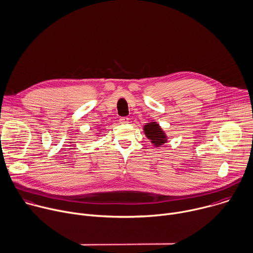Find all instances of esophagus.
<instances>
[{"label":"esophagus","instance_id":"1","mask_svg":"<svg viewBox=\"0 0 253 253\" xmlns=\"http://www.w3.org/2000/svg\"><path fill=\"white\" fill-rule=\"evenodd\" d=\"M128 118H126V117H123V118H121L120 119V124H122V125H126V124H128Z\"/></svg>","mask_w":253,"mask_h":253}]
</instances>
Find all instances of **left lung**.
Masks as SVG:
<instances>
[{
	"instance_id": "8db88e82",
	"label": "left lung",
	"mask_w": 253,
	"mask_h": 253,
	"mask_svg": "<svg viewBox=\"0 0 253 253\" xmlns=\"http://www.w3.org/2000/svg\"><path fill=\"white\" fill-rule=\"evenodd\" d=\"M144 134L148 139H150L151 143H153L156 147L163 145L168 141V136L166 132L162 129L160 125L157 124V122L147 123L143 126Z\"/></svg>"
}]
</instances>
